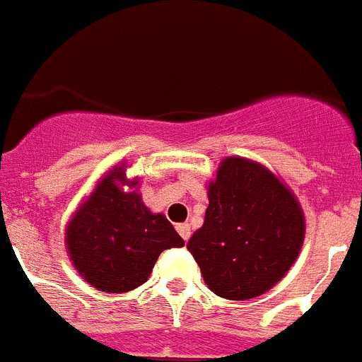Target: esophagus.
Segmentation results:
<instances>
[{
    "instance_id": "obj_1",
    "label": "esophagus",
    "mask_w": 362,
    "mask_h": 362,
    "mask_svg": "<svg viewBox=\"0 0 362 362\" xmlns=\"http://www.w3.org/2000/svg\"><path fill=\"white\" fill-rule=\"evenodd\" d=\"M177 231H179V235L183 237L185 241H189V239H190V226H189V224H177Z\"/></svg>"
}]
</instances>
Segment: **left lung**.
I'll return each instance as SVG.
<instances>
[{
  "label": "left lung",
  "instance_id": "obj_1",
  "mask_svg": "<svg viewBox=\"0 0 362 362\" xmlns=\"http://www.w3.org/2000/svg\"><path fill=\"white\" fill-rule=\"evenodd\" d=\"M204 226L187 248L218 297L245 300L271 290L296 263L305 215L291 190L262 164L224 158L207 187Z\"/></svg>",
  "mask_w": 362,
  "mask_h": 362
}]
</instances>
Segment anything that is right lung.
<instances>
[{
	"instance_id": "1",
	"label": "right lung",
	"mask_w": 362,
	"mask_h": 362,
	"mask_svg": "<svg viewBox=\"0 0 362 362\" xmlns=\"http://www.w3.org/2000/svg\"><path fill=\"white\" fill-rule=\"evenodd\" d=\"M125 166L112 168L88 196L66 226V250L86 282L100 291L125 293L149 279L166 248L185 241L163 213H151L141 196L121 185Z\"/></svg>"
}]
</instances>
